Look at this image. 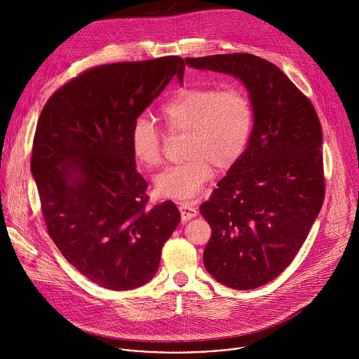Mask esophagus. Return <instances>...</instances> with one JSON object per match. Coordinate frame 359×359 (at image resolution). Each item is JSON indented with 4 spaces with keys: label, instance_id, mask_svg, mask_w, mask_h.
<instances>
[{
    "label": "esophagus",
    "instance_id": "1",
    "mask_svg": "<svg viewBox=\"0 0 359 359\" xmlns=\"http://www.w3.org/2000/svg\"><path fill=\"white\" fill-rule=\"evenodd\" d=\"M179 209H180V213H182V219H183L184 222L193 219V217L197 215L196 208L193 206V204H191L190 201H180V203H179Z\"/></svg>",
    "mask_w": 359,
    "mask_h": 359
}]
</instances>
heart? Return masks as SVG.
Instances as JSON below:
<instances>
[{
	"label": "heart",
	"instance_id": "b5f03b06",
	"mask_svg": "<svg viewBox=\"0 0 359 359\" xmlns=\"http://www.w3.org/2000/svg\"><path fill=\"white\" fill-rule=\"evenodd\" d=\"M161 115L168 132H184L187 159L155 177L159 196L189 198L215 176V168L230 169L248 149L255 111L247 90L238 86H186L168 97ZM135 161L146 170L158 168L163 159V137L158 125L140 115L130 136Z\"/></svg>",
	"mask_w": 359,
	"mask_h": 359
}]
</instances>
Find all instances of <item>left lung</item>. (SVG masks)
Segmentation results:
<instances>
[{"instance_id": "left-lung-1", "label": "left lung", "mask_w": 359, "mask_h": 359, "mask_svg": "<svg viewBox=\"0 0 359 359\" xmlns=\"http://www.w3.org/2000/svg\"><path fill=\"white\" fill-rule=\"evenodd\" d=\"M190 67L241 79L255 123L244 156L200 206L212 227L204 267L219 283L252 290L294 260L325 197L317 111L274 64L252 54L186 58Z\"/></svg>"}]
</instances>
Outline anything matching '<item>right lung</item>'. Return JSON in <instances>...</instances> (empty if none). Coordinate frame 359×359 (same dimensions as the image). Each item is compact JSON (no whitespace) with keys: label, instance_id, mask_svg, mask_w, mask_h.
<instances>
[{"label":"right lung","instance_id":"obj_1","mask_svg":"<svg viewBox=\"0 0 359 359\" xmlns=\"http://www.w3.org/2000/svg\"><path fill=\"white\" fill-rule=\"evenodd\" d=\"M183 74L180 57L97 65L57 89L39 115L31 172L48 234L99 287L126 291L150 281L180 223L172 200L149 206L129 136Z\"/></svg>","mask_w":359,"mask_h":359}]
</instances>
